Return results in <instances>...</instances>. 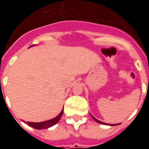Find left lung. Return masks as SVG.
I'll use <instances>...</instances> for the list:
<instances>
[{"instance_id": "1", "label": "left lung", "mask_w": 149, "mask_h": 149, "mask_svg": "<svg viewBox=\"0 0 149 149\" xmlns=\"http://www.w3.org/2000/svg\"><path fill=\"white\" fill-rule=\"evenodd\" d=\"M91 116H92V115H91ZM92 117H93V119L95 121H97V123H99V124H102V125H108V124H106V123H104V122L98 120L97 119L95 118V117H94V116H92ZM111 125V126H113V125Z\"/></svg>"}]
</instances>
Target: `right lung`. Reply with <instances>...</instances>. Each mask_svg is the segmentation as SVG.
Listing matches in <instances>:
<instances>
[{"label":"right lung","instance_id":"obj_1","mask_svg":"<svg viewBox=\"0 0 149 149\" xmlns=\"http://www.w3.org/2000/svg\"><path fill=\"white\" fill-rule=\"evenodd\" d=\"M31 47V46H30ZM63 112H64V109H62V111L61 112V113L59 114L57 116H56L55 118L51 119L49 120H46V121L43 122H38V123H34V122H28L27 125L33 127V128H36V129H45V128H48L52 127L53 125H55L57 122L60 120V119L62 116V114H63Z\"/></svg>","mask_w":149,"mask_h":149}]
</instances>
